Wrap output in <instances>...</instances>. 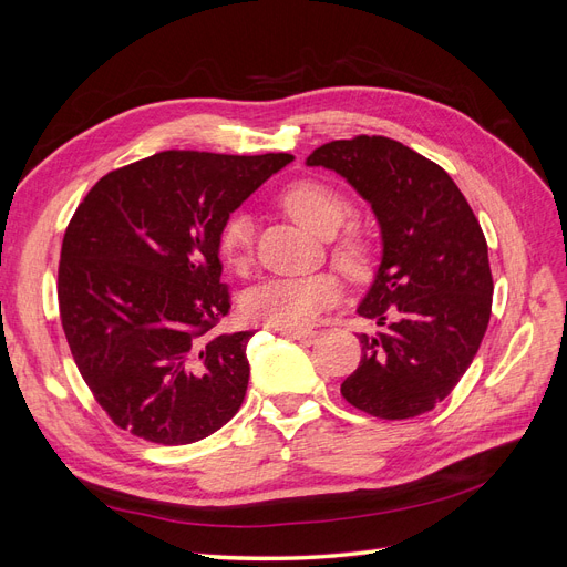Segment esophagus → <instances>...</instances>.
Instances as JSON below:
<instances>
[{"mask_svg":"<svg viewBox=\"0 0 567 567\" xmlns=\"http://www.w3.org/2000/svg\"><path fill=\"white\" fill-rule=\"evenodd\" d=\"M281 333L298 340V342H305V346H310V342H315L317 336H319V331H315V329H300V326H288V329H284Z\"/></svg>","mask_w":567,"mask_h":567,"instance_id":"1","label":"esophagus"}]
</instances>
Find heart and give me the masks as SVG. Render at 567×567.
<instances>
[{
	"label": "heart",
	"instance_id": "obj_1",
	"mask_svg": "<svg viewBox=\"0 0 567 567\" xmlns=\"http://www.w3.org/2000/svg\"><path fill=\"white\" fill-rule=\"evenodd\" d=\"M284 208L317 236H333L352 213L350 198L338 186L305 177L281 192ZM217 250L234 269H244L252 255V219L248 213H231L219 225ZM333 260L350 277H362L371 265L373 246L369 236L350 229L333 241ZM342 296L336 271L300 274V277H274L257 284L244 300L246 312L271 326H307L333 307Z\"/></svg>",
	"mask_w": 567,
	"mask_h": 567
}]
</instances>
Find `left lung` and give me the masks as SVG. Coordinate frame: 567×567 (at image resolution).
Returning a JSON list of instances; mask_svg holds the SVG:
<instances>
[{
    "mask_svg": "<svg viewBox=\"0 0 567 567\" xmlns=\"http://www.w3.org/2000/svg\"><path fill=\"white\" fill-rule=\"evenodd\" d=\"M307 165L346 177L381 221L383 260L359 317L362 359L340 385L354 409L414 419L456 388L485 338L492 269L483 227L444 169L388 136L359 134L315 148Z\"/></svg>",
    "mask_w": 567,
    "mask_h": 567,
    "instance_id": "obj_1",
    "label": "left lung"
}]
</instances>
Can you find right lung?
Returning a JSON list of instances; mask_svg holds the SVG:
<instances>
[{
	"label": "right lung",
	"instance_id": "1",
	"mask_svg": "<svg viewBox=\"0 0 567 567\" xmlns=\"http://www.w3.org/2000/svg\"><path fill=\"white\" fill-rule=\"evenodd\" d=\"M290 161L163 151L104 175L78 205L59 312L80 375L117 427L175 447L241 406L255 331L217 333L231 310L217 231Z\"/></svg>",
	"mask_w": 567,
	"mask_h": 567
}]
</instances>
